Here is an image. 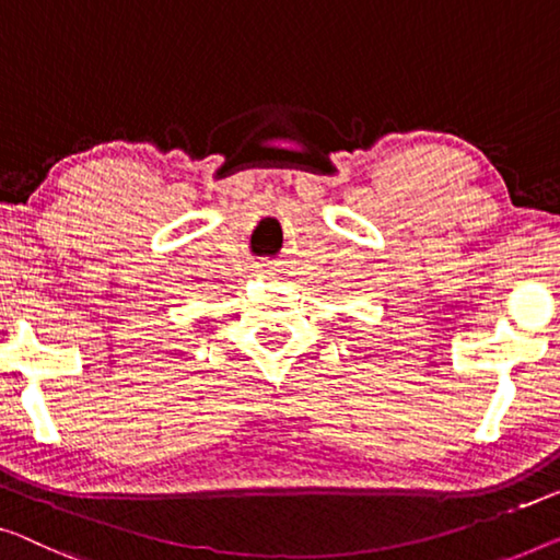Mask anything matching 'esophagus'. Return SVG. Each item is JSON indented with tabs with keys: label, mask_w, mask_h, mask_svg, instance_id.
<instances>
[{
	"label": "esophagus",
	"mask_w": 560,
	"mask_h": 560,
	"mask_svg": "<svg viewBox=\"0 0 560 560\" xmlns=\"http://www.w3.org/2000/svg\"><path fill=\"white\" fill-rule=\"evenodd\" d=\"M261 271H264V269H261Z\"/></svg>",
	"instance_id": "esophagus-1"
}]
</instances>
